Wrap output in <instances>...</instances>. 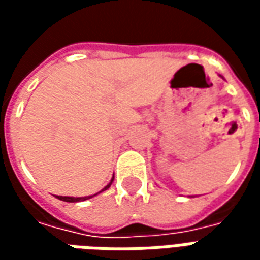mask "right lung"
<instances>
[{"label":"right lung","mask_w":260,"mask_h":260,"mask_svg":"<svg viewBox=\"0 0 260 260\" xmlns=\"http://www.w3.org/2000/svg\"><path fill=\"white\" fill-rule=\"evenodd\" d=\"M113 181H114V177H113V180H111V182L108 184L103 191H106V189H108L110 186H111V184H113ZM102 192V191H100ZM58 198L59 201H64V202H80V201H86V199H89V198H91V196H83V198H72V196H57Z\"/></svg>","instance_id":"right-lung-1"}]
</instances>
